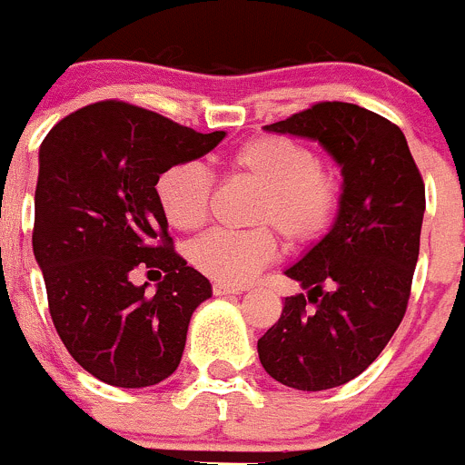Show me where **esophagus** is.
Returning <instances> with one entry per match:
<instances>
[{
	"mask_svg": "<svg viewBox=\"0 0 465 465\" xmlns=\"http://www.w3.org/2000/svg\"><path fill=\"white\" fill-rule=\"evenodd\" d=\"M242 288H233L227 283H213V294L215 297H229V294H241Z\"/></svg>",
	"mask_w": 465,
	"mask_h": 465,
	"instance_id": "esophagus-1",
	"label": "esophagus"
}]
</instances>
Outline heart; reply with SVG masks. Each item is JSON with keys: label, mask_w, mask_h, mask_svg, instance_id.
Wrapping results in <instances>:
<instances>
[{"label": "heart", "mask_w": 465, "mask_h": 465, "mask_svg": "<svg viewBox=\"0 0 465 465\" xmlns=\"http://www.w3.org/2000/svg\"><path fill=\"white\" fill-rule=\"evenodd\" d=\"M229 171L261 186L252 223L272 224L290 245H308L331 227L340 206V184L320 157L303 143L262 134L233 150ZM213 177L195 162L175 163L157 180V198L168 223L195 229L209 211ZM276 256V238L267 227L250 232L211 229L191 242L189 259L218 283H245Z\"/></svg>", "instance_id": "heart-1"}]
</instances>
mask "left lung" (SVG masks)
Segmentation results:
<instances>
[{"instance_id": "left-lung-1", "label": "left lung", "mask_w": 465, "mask_h": 465, "mask_svg": "<svg viewBox=\"0 0 465 465\" xmlns=\"http://www.w3.org/2000/svg\"><path fill=\"white\" fill-rule=\"evenodd\" d=\"M265 130L317 142L341 168L331 229L285 270L308 297H285L279 322L259 340L272 378L323 391L358 378L405 317L425 186L402 130L353 103H317Z\"/></svg>"}]
</instances>
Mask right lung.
Masks as SVG:
<instances>
[{"instance_id":"obj_1","label":"right lung","mask_w":465,"mask_h":465,"mask_svg":"<svg viewBox=\"0 0 465 465\" xmlns=\"http://www.w3.org/2000/svg\"><path fill=\"white\" fill-rule=\"evenodd\" d=\"M121 101L81 107L40 145L33 254L51 320L72 358L124 389L153 387L180 367L191 315L211 283L173 250L157 180L224 139ZM167 272L153 298L134 269Z\"/></svg>"}]
</instances>
